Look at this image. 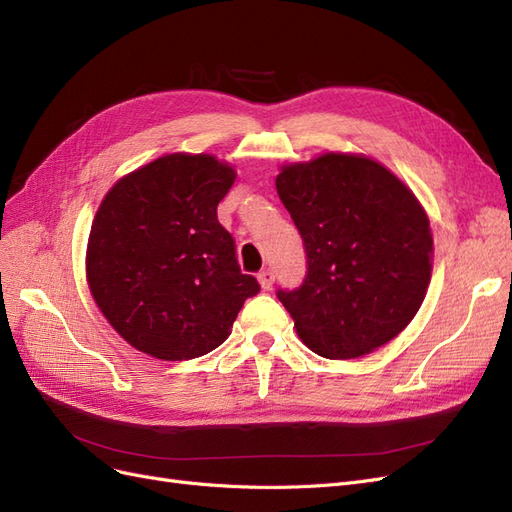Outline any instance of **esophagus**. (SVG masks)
Instances as JSON below:
<instances>
[{"instance_id":"esophagus-1","label":"esophagus","mask_w":512,"mask_h":512,"mask_svg":"<svg viewBox=\"0 0 512 512\" xmlns=\"http://www.w3.org/2000/svg\"><path fill=\"white\" fill-rule=\"evenodd\" d=\"M257 278H259V285H261V289H270V287L274 285V272H272L270 268L261 270V272L257 274Z\"/></svg>"}]
</instances>
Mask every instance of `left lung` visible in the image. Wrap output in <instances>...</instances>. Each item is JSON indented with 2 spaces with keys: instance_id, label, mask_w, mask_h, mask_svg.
Masks as SVG:
<instances>
[{
  "instance_id": "left-lung-1",
  "label": "left lung",
  "mask_w": 512,
  "mask_h": 512,
  "mask_svg": "<svg viewBox=\"0 0 512 512\" xmlns=\"http://www.w3.org/2000/svg\"><path fill=\"white\" fill-rule=\"evenodd\" d=\"M306 251L298 289L276 295L327 359L387 344L417 315L432 276L430 219L402 180L364 155L327 153L276 176Z\"/></svg>"
}]
</instances>
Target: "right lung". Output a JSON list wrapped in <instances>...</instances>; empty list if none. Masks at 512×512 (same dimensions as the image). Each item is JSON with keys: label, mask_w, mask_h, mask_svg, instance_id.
Returning <instances> with one entry per match:
<instances>
[{"label": "right lung", "mask_w": 512, "mask_h": 512, "mask_svg": "<svg viewBox=\"0 0 512 512\" xmlns=\"http://www.w3.org/2000/svg\"><path fill=\"white\" fill-rule=\"evenodd\" d=\"M234 168L174 153L123 176L97 210L87 246L95 304L134 349L166 361L223 344L257 278L242 274L217 206Z\"/></svg>", "instance_id": "1"}]
</instances>
